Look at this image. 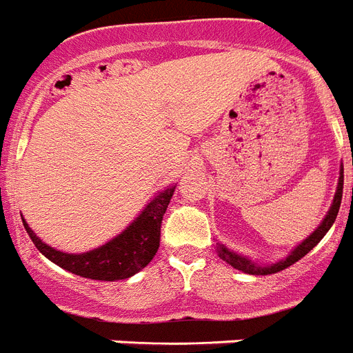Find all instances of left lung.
Listing matches in <instances>:
<instances>
[{
	"label": "left lung",
	"mask_w": 353,
	"mask_h": 353,
	"mask_svg": "<svg viewBox=\"0 0 353 353\" xmlns=\"http://www.w3.org/2000/svg\"><path fill=\"white\" fill-rule=\"evenodd\" d=\"M341 198H343V165H341V173H339V182H337V191L336 194H334L332 205H330V209H328L327 216H325L323 221L320 223V227L316 228L311 236L307 237V239H303L302 243H300V245H298L296 248L288 255V257L282 259V261H279V263L275 264H270V266H261V264L250 261V259L245 257V255H239L236 254V252H232V250H228L225 245H219V243H218V255L225 261V263L230 264L232 268H236V270L243 271V273H248V275H271V273H279V271L285 270V268H289L291 264H294L302 257H305V255L309 254V252H311V250L314 248L321 239H323L325 234L330 230V227H332L334 221H336L339 207H341Z\"/></svg>",
	"instance_id": "8db88e82"
}]
</instances>
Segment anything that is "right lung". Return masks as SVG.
Instances as JSON below:
<instances>
[{
  "instance_id": "1",
  "label": "right lung",
  "mask_w": 353,
  "mask_h": 353,
  "mask_svg": "<svg viewBox=\"0 0 353 353\" xmlns=\"http://www.w3.org/2000/svg\"><path fill=\"white\" fill-rule=\"evenodd\" d=\"M174 188L176 185H171L150 200L143 212L119 236L85 254H64L60 250L51 248L35 236V232L28 227L25 219L23 225L39 252L57 266L83 279L107 280V282L130 279L132 275L146 268L155 257L161 245L162 218L170 205Z\"/></svg>"
}]
</instances>
